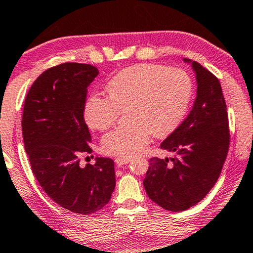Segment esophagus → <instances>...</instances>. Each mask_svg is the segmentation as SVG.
I'll return each mask as SVG.
<instances>
[{"label": "esophagus", "instance_id": "34e87169", "mask_svg": "<svg viewBox=\"0 0 253 253\" xmlns=\"http://www.w3.org/2000/svg\"><path fill=\"white\" fill-rule=\"evenodd\" d=\"M115 163L118 167H122V166L126 165V164L129 163V158H116Z\"/></svg>", "mask_w": 253, "mask_h": 253}]
</instances>
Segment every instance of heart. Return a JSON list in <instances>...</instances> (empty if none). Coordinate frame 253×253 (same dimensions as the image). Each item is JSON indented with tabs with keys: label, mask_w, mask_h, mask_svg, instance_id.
<instances>
[{
	"label": "heart",
	"mask_w": 253,
	"mask_h": 253,
	"mask_svg": "<svg viewBox=\"0 0 253 253\" xmlns=\"http://www.w3.org/2000/svg\"><path fill=\"white\" fill-rule=\"evenodd\" d=\"M109 97L90 96L84 109L87 125L105 130L126 110L127 125L102 138V150L117 157H133L150 141L165 137L179 125L189 104L193 84L179 69L155 64L131 65L106 84Z\"/></svg>",
	"instance_id": "obj_1"
}]
</instances>
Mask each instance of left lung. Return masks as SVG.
<instances>
[{"label":"left lung","instance_id":"obj_1","mask_svg":"<svg viewBox=\"0 0 253 253\" xmlns=\"http://www.w3.org/2000/svg\"><path fill=\"white\" fill-rule=\"evenodd\" d=\"M196 98L181 125L162 142L173 157L149 159L143 180L149 198L169 211L179 212L204 198L221 173L229 148L228 117L221 84L194 60Z\"/></svg>","mask_w":253,"mask_h":253}]
</instances>
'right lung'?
Instances as JSON below:
<instances>
[{
	"instance_id": "1",
	"label": "right lung",
	"mask_w": 253,
	"mask_h": 253,
	"mask_svg": "<svg viewBox=\"0 0 253 253\" xmlns=\"http://www.w3.org/2000/svg\"><path fill=\"white\" fill-rule=\"evenodd\" d=\"M89 64L64 63L44 71L27 92L24 104V145L35 179L62 208L91 214L108 204L116 187L115 163L90 154L91 136L84 119L87 88L98 76Z\"/></svg>"
}]
</instances>
